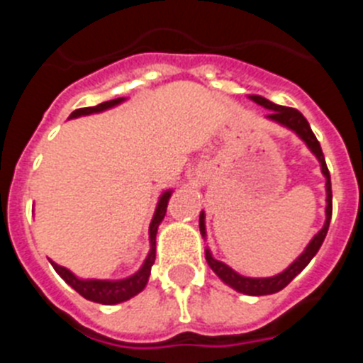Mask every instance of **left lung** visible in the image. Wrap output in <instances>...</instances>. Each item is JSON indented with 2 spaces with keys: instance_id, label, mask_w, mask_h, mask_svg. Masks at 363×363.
Instances as JSON below:
<instances>
[{
  "instance_id": "8db88e82",
  "label": "left lung",
  "mask_w": 363,
  "mask_h": 363,
  "mask_svg": "<svg viewBox=\"0 0 363 363\" xmlns=\"http://www.w3.org/2000/svg\"><path fill=\"white\" fill-rule=\"evenodd\" d=\"M249 98L255 101V104L262 105V107L269 108V114H267V120L277 121V123L284 125L287 129H291L293 133H296V136L300 140L306 142V145L309 147L311 152L318 158L320 167H322V172L325 176V192H327V207H325V223H323L322 229L318 233L314 234V238L311 240L309 245L306 247V251L301 252L296 259H294L293 264L289 267L285 269L284 272L277 274V277H269V278H249V277H242L238 272L230 269L229 265H225L223 262L220 259H214L213 255H211L209 249H205V259H207V264L209 267L213 269L214 272L218 274L223 284H227L229 287L236 289L238 293L243 294H249V296H264V294H272V293H278L281 291L284 287L293 281V278L296 274H300L303 269L307 267L311 259L314 258V255L318 252V249L322 247L323 240H325V234L329 230V221H331V214H333V191H331V176H329V169L325 165V158H323V152H322V147H320V142L316 140L314 133L311 130V125L309 121L303 118L300 111L296 108H291V107H281V105L272 104L269 101L267 98H262V96H249ZM200 233L201 236H207L205 234V214L201 211L200 214Z\"/></svg>"
}]
</instances>
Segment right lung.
I'll list each match as a JSON object with an SVG mask.
<instances>
[{
    "label": "right lung",
    "mask_w": 363,
    "mask_h": 363,
    "mask_svg": "<svg viewBox=\"0 0 363 363\" xmlns=\"http://www.w3.org/2000/svg\"><path fill=\"white\" fill-rule=\"evenodd\" d=\"M121 101H125V98H116L111 99V101H104V104L96 105V107H85V108H76L69 116V120L79 116H86V114H94V112H104L107 108L116 107ZM172 191H165L160 196L158 205H156V211H154L152 221H150L149 227V238H150V251L147 255L145 262L140 267V271L134 272L133 277L123 278V280H82L76 274L69 271L67 267H62V265L52 264L54 271L67 281V284L72 287L76 293L82 294L86 300L96 301V303H105V306H114V303H121L125 300H130L133 296H136L138 293H142L145 289L147 281H149L150 277V267L154 264V258H156V233H158V227L162 223V220L165 218L167 213V203H169V198H171Z\"/></svg>",
    "instance_id": "1"
}]
</instances>
